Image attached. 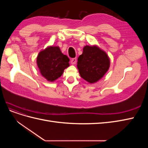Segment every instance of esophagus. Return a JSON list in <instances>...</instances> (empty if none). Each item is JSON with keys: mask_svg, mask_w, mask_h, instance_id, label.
Listing matches in <instances>:
<instances>
[{"mask_svg": "<svg viewBox=\"0 0 148 148\" xmlns=\"http://www.w3.org/2000/svg\"><path fill=\"white\" fill-rule=\"evenodd\" d=\"M77 58H73V59H72L71 60V64H73V65H75L76 63H77Z\"/></svg>", "mask_w": 148, "mask_h": 148, "instance_id": "34e87169", "label": "esophagus"}]
</instances>
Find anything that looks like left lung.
Here are the masks:
<instances>
[{
  "instance_id": "1",
  "label": "left lung",
  "mask_w": 148,
  "mask_h": 148,
  "mask_svg": "<svg viewBox=\"0 0 148 148\" xmlns=\"http://www.w3.org/2000/svg\"><path fill=\"white\" fill-rule=\"evenodd\" d=\"M77 64L81 77L93 83L102 78L109 70L110 60L107 53L96 46H86L78 58Z\"/></svg>"
}]
</instances>
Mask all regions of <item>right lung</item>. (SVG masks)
I'll return each mask as SVG.
<instances>
[{"mask_svg": "<svg viewBox=\"0 0 148 148\" xmlns=\"http://www.w3.org/2000/svg\"><path fill=\"white\" fill-rule=\"evenodd\" d=\"M69 58L64 55L57 46H50L39 53L37 64L41 75L49 82L60 77L69 66Z\"/></svg>", "mask_w": 148, "mask_h": 148, "instance_id": "obj_1", "label": "right lung"}]
</instances>
